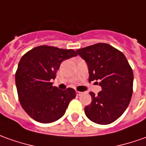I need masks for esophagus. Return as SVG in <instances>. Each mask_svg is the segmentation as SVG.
<instances>
[{
	"instance_id": "obj_1",
	"label": "esophagus",
	"mask_w": 146,
	"mask_h": 146,
	"mask_svg": "<svg viewBox=\"0 0 146 146\" xmlns=\"http://www.w3.org/2000/svg\"><path fill=\"white\" fill-rule=\"evenodd\" d=\"M82 94H83L82 92H79V91H77V96H81Z\"/></svg>"
}]
</instances>
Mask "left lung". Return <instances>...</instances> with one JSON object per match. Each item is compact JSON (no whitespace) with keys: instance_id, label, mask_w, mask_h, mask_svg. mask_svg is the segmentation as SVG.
<instances>
[{"instance_id":"left-lung-1","label":"left lung","mask_w":146,"mask_h":146,"mask_svg":"<svg viewBox=\"0 0 146 146\" xmlns=\"http://www.w3.org/2000/svg\"><path fill=\"white\" fill-rule=\"evenodd\" d=\"M76 52L88 65L89 81H96L102 91L85 107L87 117L93 122L108 125L118 119L131 100L133 73L125 56L106 43H98Z\"/></svg>"}]
</instances>
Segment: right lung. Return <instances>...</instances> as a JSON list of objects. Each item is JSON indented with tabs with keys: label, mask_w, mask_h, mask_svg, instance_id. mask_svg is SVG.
<instances>
[{
	"label": "right lung",
	"mask_w": 146,
	"mask_h": 146,
	"mask_svg": "<svg viewBox=\"0 0 146 146\" xmlns=\"http://www.w3.org/2000/svg\"><path fill=\"white\" fill-rule=\"evenodd\" d=\"M76 56L73 49L40 45L21 58L15 75L16 86L20 103L32 118L51 123L65 114L76 92L71 88L59 90L52 86V80L61 62Z\"/></svg>",
	"instance_id": "right-lung-1"
}]
</instances>
